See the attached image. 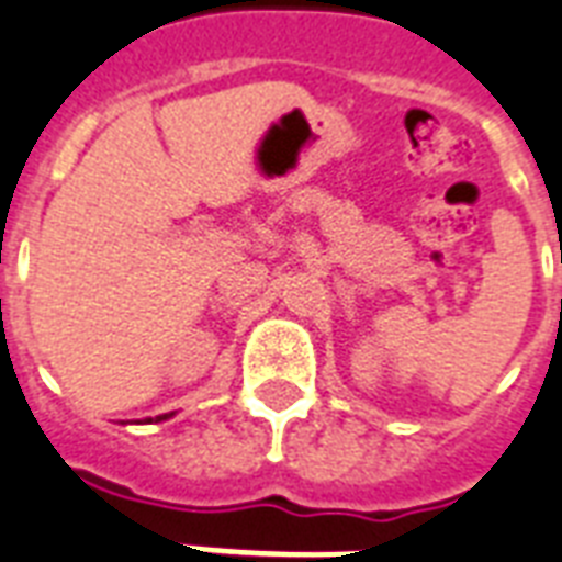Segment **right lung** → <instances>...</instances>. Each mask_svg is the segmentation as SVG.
Listing matches in <instances>:
<instances>
[{
  "label": "right lung",
  "mask_w": 562,
  "mask_h": 562,
  "mask_svg": "<svg viewBox=\"0 0 562 562\" xmlns=\"http://www.w3.org/2000/svg\"><path fill=\"white\" fill-rule=\"evenodd\" d=\"M165 418H170V415H158V422H165Z\"/></svg>",
  "instance_id": "right-lung-1"
}]
</instances>
